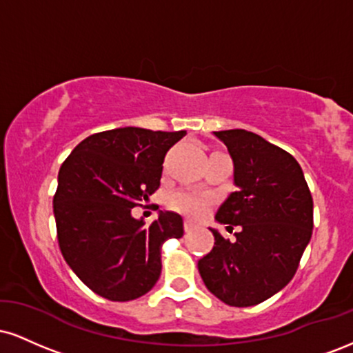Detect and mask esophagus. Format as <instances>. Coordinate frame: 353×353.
Instances as JSON below:
<instances>
[{
	"label": "esophagus",
	"mask_w": 353,
	"mask_h": 353,
	"mask_svg": "<svg viewBox=\"0 0 353 353\" xmlns=\"http://www.w3.org/2000/svg\"><path fill=\"white\" fill-rule=\"evenodd\" d=\"M194 228H196V224H194L190 219H185V221H184V230H185V232H190V230H192Z\"/></svg>",
	"instance_id": "1"
}]
</instances>
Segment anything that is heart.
<instances>
[{
    "label": "heart",
    "mask_w": 353,
    "mask_h": 353,
    "mask_svg": "<svg viewBox=\"0 0 353 353\" xmlns=\"http://www.w3.org/2000/svg\"><path fill=\"white\" fill-rule=\"evenodd\" d=\"M168 205L172 210L185 214L190 217H201L209 208V199L199 194L188 192V190H177L169 196Z\"/></svg>",
    "instance_id": "obj_1"
}]
</instances>
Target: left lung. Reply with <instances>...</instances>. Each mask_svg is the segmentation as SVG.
<instances>
[{
	"mask_svg": "<svg viewBox=\"0 0 353 353\" xmlns=\"http://www.w3.org/2000/svg\"><path fill=\"white\" fill-rule=\"evenodd\" d=\"M234 161L237 190L216 214L239 232L197 262L210 294L230 307H250L283 289L297 272L314 228V201L302 168L279 145L244 129L214 132Z\"/></svg>",
	"mask_w": 353,
	"mask_h": 353,
	"instance_id": "left-lung-1",
	"label": "left lung"
}]
</instances>
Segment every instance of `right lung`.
Listing matches in <instances>:
<instances>
[{"label": "right lung", "mask_w": 353, "mask_h": 353, "mask_svg": "<svg viewBox=\"0 0 353 353\" xmlns=\"http://www.w3.org/2000/svg\"><path fill=\"white\" fill-rule=\"evenodd\" d=\"M185 131L119 128L96 132L61 165L52 197L64 261L94 294L112 302L143 297L161 275V247L184 234L163 212L145 225L131 216L161 185L164 157Z\"/></svg>", "instance_id": "obj_1"}]
</instances>
